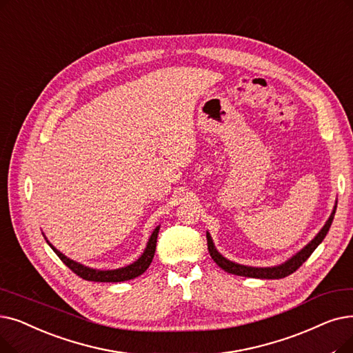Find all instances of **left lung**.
Here are the masks:
<instances>
[{
    "label": "left lung",
    "mask_w": 353,
    "mask_h": 353,
    "mask_svg": "<svg viewBox=\"0 0 353 353\" xmlns=\"http://www.w3.org/2000/svg\"><path fill=\"white\" fill-rule=\"evenodd\" d=\"M336 206H338V201L334 202L333 210L330 213L329 219L326 221V223L323 225V228L320 229L319 234L304 247L296 252L293 256H290L287 261L279 264V265H272V267H251V265H243V264H238L231 261V259L225 258L218 250L214 247L213 239L210 236L209 232H206V239H208V250L209 254L212 256V259L216 263L222 270H225L229 274H235V275H241V277H251V279H261V280H279V279H284L287 275L293 274L297 268H300V265L307 259L312 252L319 247L321 243V241L325 239V236L327 235L330 225L333 222L334 218V212H336Z\"/></svg>",
    "instance_id": "left-lung-1"
}]
</instances>
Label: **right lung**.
Segmentation results:
<instances>
[{
	"instance_id": "obj_1",
	"label": "right lung",
	"mask_w": 353,
	"mask_h": 353,
	"mask_svg": "<svg viewBox=\"0 0 353 353\" xmlns=\"http://www.w3.org/2000/svg\"><path fill=\"white\" fill-rule=\"evenodd\" d=\"M159 231H160V225L156 226L154 231H152L151 236L148 238L147 247L144 250V252L140 255V258L134 261L130 265L121 267V268H115V270H98V268H92V267H86L78 261H73L72 258L66 256L63 252H60L59 250H56L53 245L50 243V241L46 238V235L43 234L44 239L48 241V243L50 245V248L56 252V255L62 259V261L74 272L78 274L81 279L86 280V281H98V283H121V281H127V280H132L135 277L141 275L151 264L152 258H154V252H156V243H157V236H159Z\"/></svg>"
}]
</instances>
